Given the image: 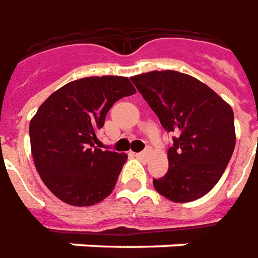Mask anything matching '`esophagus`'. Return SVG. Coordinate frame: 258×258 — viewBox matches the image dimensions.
I'll use <instances>...</instances> for the list:
<instances>
[{
	"mask_svg": "<svg viewBox=\"0 0 258 258\" xmlns=\"http://www.w3.org/2000/svg\"><path fill=\"white\" fill-rule=\"evenodd\" d=\"M136 157H138L139 160H142V161H146V160L149 158V153H147V151H143V153H138V154H136Z\"/></svg>",
	"mask_w": 258,
	"mask_h": 258,
	"instance_id": "esophagus-1",
	"label": "esophagus"
}]
</instances>
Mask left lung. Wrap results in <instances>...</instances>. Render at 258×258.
<instances>
[{"mask_svg": "<svg viewBox=\"0 0 258 258\" xmlns=\"http://www.w3.org/2000/svg\"><path fill=\"white\" fill-rule=\"evenodd\" d=\"M168 132L169 168L154 179L155 190L168 200L200 199L222 176L236 143L233 111L213 89L190 75L151 71L131 78Z\"/></svg>", "mask_w": 258, "mask_h": 258, "instance_id": "obj_1", "label": "left lung"}]
</instances>
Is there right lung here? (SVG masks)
Segmentation results:
<instances>
[{
    "label": "right lung",
    "instance_id": "add662e5",
    "mask_svg": "<svg viewBox=\"0 0 258 258\" xmlns=\"http://www.w3.org/2000/svg\"><path fill=\"white\" fill-rule=\"evenodd\" d=\"M136 93L125 76H90L54 91L30 120L34 167L59 200L76 207L103 202L114 190L127 154L97 149L109 108Z\"/></svg>",
    "mask_w": 258,
    "mask_h": 258
}]
</instances>
